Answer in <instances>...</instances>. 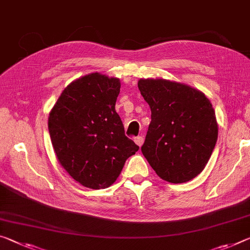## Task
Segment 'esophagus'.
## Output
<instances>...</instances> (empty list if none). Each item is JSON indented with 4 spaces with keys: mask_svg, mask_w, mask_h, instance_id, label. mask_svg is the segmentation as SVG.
<instances>
[{
    "mask_svg": "<svg viewBox=\"0 0 250 250\" xmlns=\"http://www.w3.org/2000/svg\"><path fill=\"white\" fill-rule=\"evenodd\" d=\"M134 142H136V144L139 146H141L142 145H144V137H142V136L136 137V138H134Z\"/></svg>",
    "mask_w": 250,
    "mask_h": 250,
    "instance_id": "esophagus-1",
    "label": "esophagus"
}]
</instances>
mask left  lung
<instances>
[{"instance_id": "left-lung-1", "label": "left lung", "mask_w": 250, "mask_h": 250, "mask_svg": "<svg viewBox=\"0 0 250 250\" xmlns=\"http://www.w3.org/2000/svg\"><path fill=\"white\" fill-rule=\"evenodd\" d=\"M151 122L141 151L159 176L171 184L193 179L205 169L218 138L215 110L198 89L165 79H140Z\"/></svg>"}]
</instances>
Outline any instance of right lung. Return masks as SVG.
Instances as JSON below:
<instances>
[{"label":"right lung","instance_id":"right-lung-1","mask_svg":"<svg viewBox=\"0 0 250 250\" xmlns=\"http://www.w3.org/2000/svg\"><path fill=\"white\" fill-rule=\"evenodd\" d=\"M121 83L94 72L70 83L49 114V132L58 161L79 184L110 187L125 160L139 150L125 137L116 112Z\"/></svg>","mask_w":250,"mask_h":250}]
</instances>
